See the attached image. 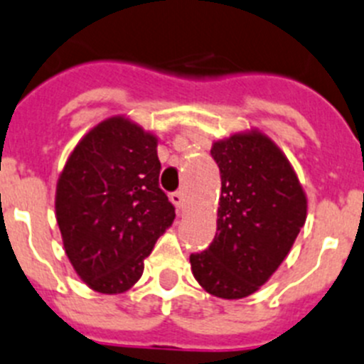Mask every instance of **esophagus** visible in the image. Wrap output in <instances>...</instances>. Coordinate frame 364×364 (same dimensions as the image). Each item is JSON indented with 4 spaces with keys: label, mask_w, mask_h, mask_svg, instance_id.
Masks as SVG:
<instances>
[{
    "label": "esophagus",
    "mask_w": 364,
    "mask_h": 364,
    "mask_svg": "<svg viewBox=\"0 0 364 364\" xmlns=\"http://www.w3.org/2000/svg\"><path fill=\"white\" fill-rule=\"evenodd\" d=\"M171 201H172V205H174L176 208L181 212L183 206H185V196H183V192H174V193H171Z\"/></svg>",
    "instance_id": "esophagus-1"
}]
</instances>
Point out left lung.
I'll return each instance as SVG.
<instances>
[{"label":"left lung","instance_id":"8db88e82","mask_svg":"<svg viewBox=\"0 0 364 364\" xmlns=\"http://www.w3.org/2000/svg\"><path fill=\"white\" fill-rule=\"evenodd\" d=\"M220 171L217 233L190 255L206 293L239 300L259 291L289 255L307 219V198L287 156L259 129L213 141Z\"/></svg>","mask_w":364,"mask_h":364}]
</instances>
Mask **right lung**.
Masks as SVG:
<instances>
[{
	"label": "right lung",
	"mask_w": 364,
	"mask_h": 364,
	"mask_svg": "<svg viewBox=\"0 0 364 364\" xmlns=\"http://www.w3.org/2000/svg\"><path fill=\"white\" fill-rule=\"evenodd\" d=\"M158 138L131 118H105L75 145L59 176L55 217L80 280L102 294L131 289L174 223L159 188Z\"/></svg>",
	"instance_id": "right-lung-1"
}]
</instances>
